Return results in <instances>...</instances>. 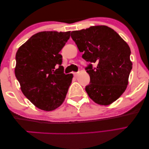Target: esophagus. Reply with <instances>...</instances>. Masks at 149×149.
Masks as SVG:
<instances>
[{"label":"esophagus","mask_w":149,"mask_h":149,"mask_svg":"<svg viewBox=\"0 0 149 149\" xmlns=\"http://www.w3.org/2000/svg\"><path fill=\"white\" fill-rule=\"evenodd\" d=\"M73 74H74V76L75 77H77L79 75V72H75L73 73Z\"/></svg>","instance_id":"34e87169"}]
</instances>
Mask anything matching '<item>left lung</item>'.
I'll return each mask as SVG.
<instances>
[{"mask_svg": "<svg viewBox=\"0 0 149 149\" xmlns=\"http://www.w3.org/2000/svg\"><path fill=\"white\" fill-rule=\"evenodd\" d=\"M82 57L91 63L86 67L91 78L85 90L100 105H109L125 92L132 69L131 50L120 36L106 26H92L70 33ZM92 63H96L93 68Z\"/></svg>", "mask_w": 149, "mask_h": 149, "instance_id": "obj_1", "label": "left lung"}]
</instances>
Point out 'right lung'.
<instances>
[{"instance_id":"1","label":"right lung","mask_w":149,"mask_h":149,"mask_svg":"<svg viewBox=\"0 0 149 149\" xmlns=\"http://www.w3.org/2000/svg\"><path fill=\"white\" fill-rule=\"evenodd\" d=\"M70 33L41 31L31 36L16 52L15 75L22 92L43 110L52 111L60 106L71 84L73 75L64 73L59 54Z\"/></svg>"}]
</instances>
